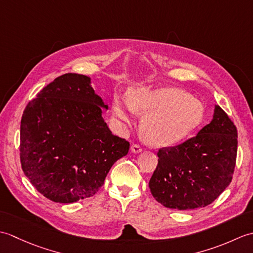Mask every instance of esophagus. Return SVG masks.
<instances>
[{
	"mask_svg": "<svg viewBox=\"0 0 253 253\" xmlns=\"http://www.w3.org/2000/svg\"><path fill=\"white\" fill-rule=\"evenodd\" d=\"M130 150H131L132 153H140L142 151V148H141L140 144L135 143V144H132Z\"/></svg>",
	"mask_w": 253,
	"mask_h": 253,
	"instance_id": "obj_1",
	"label": "esophagus"
}]
</instances>
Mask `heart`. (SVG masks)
I'll return each mask as SVG.
<instances>
[{
  "label": "heart",
  "mask_w": 253,
  "mask_h": 253,
  "mask_svg": "<svg viewBox=\"0 0 253 253\" xmlns=\"http://www.w3.org/2000/svg\"><path fill=\"white\" fill-rule=\"evenodd\" d=\"M144 114L142 130L149 141L158 146H170L182 140L200 125L203 105L177 88L150 90L140 87L133 90L129 101L120 96L113 101L116 118L128 122L133 111Z\"/></svg>",
  "instance_id": "heart-1"
}]
</instances>
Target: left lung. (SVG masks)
I'll use <instances>...</instances> for the list:
<instances>
[{
	"label": "left lung",
	"instance_id": "8db88e82",
	"mask_svg": "<svg viewBox=\"0 0 253 253\" xmlns=\"http://www.w3.org/2000/svg\"><path fill=\"white\" fill-rule=\"evenodd\" d=\"M237 137L233 121L215 105L213 120L197 136L158 151V166L149 181L155 200L177 210L211 204L233 179Z\"/></svg>",
	"mask_w": 253,
	"mask_h": 253
}]
</instances>
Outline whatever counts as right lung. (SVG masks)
I'll list each match as a JSON object with an SVG mask.
<instances>
[{
	"mask_svg": "<svg viewBox=\"0 0 253 253\" xmlns=\"http://www.w3.org/2000/svg\"><path fill=\"white\" fill-rule=\"evenodd\" d=\"M107 105L90 78L64 74L27 104L20 122V163L27 178L51 201L73 203L95 195L129 142L102 117Z\"/></svg>",
	"mask_w": 253,
	"mask_h": 253,
	"instance_id": "obj_1",
	"label": "right lung"
}]
</instances>
